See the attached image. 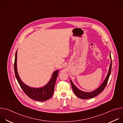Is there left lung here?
I'll list each match as a JSON object with an SVG mask.
<instances>
[{"instance_id":"8db88e82","label":"left lung","mask_w":123,"mask_h":123,"mask_svg":"<svg viewBox=\"0 0 123 123\" xmlns=\"http://www.w3.org/2000/svg\"><path fill=\"white\" fill-rule=\"evenodd\" d=\"M110 57L111 59V62L110 64L109 69V72L107 74V75L106 77V78L105 79L104 81L102 83V84L98 87V88L94 91L91 92H84L82 91H81L79 90L77 87L74 85L73 82L71 80H70V81H71V85L72 86V89L73 90L74 93V94L76 95V96L79 97L80 99H91L92 98L95 96H96L97 95L100 94L105 89V87H106L107 86V84L108 83L110 76L111 75V66H112V61H111V52L110 54Z\"/></svg>"}]
</instances>
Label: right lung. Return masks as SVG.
<instances>
[{
  "instance_id": "add662e5",
  "label": "right lung",
  "mask_w": 123,
  "mask_h": 123,
  "mask_svg": "<svg viewBox=\"0 0 123 123\" xmlns=\"http://www.w3.org/2000/svg\"><path fill=\"white\" fill-rule=\"evenodd\" d=\"M17 50L15 55L14 63V73L16 79L23 92L29 98L37 101H45L50 98L54 93L55 86L58 74V70H56L53 73L49 81L45 86L39 88L29 86L23 82L17 72Z\"/></svg>"
}]
</instances>
